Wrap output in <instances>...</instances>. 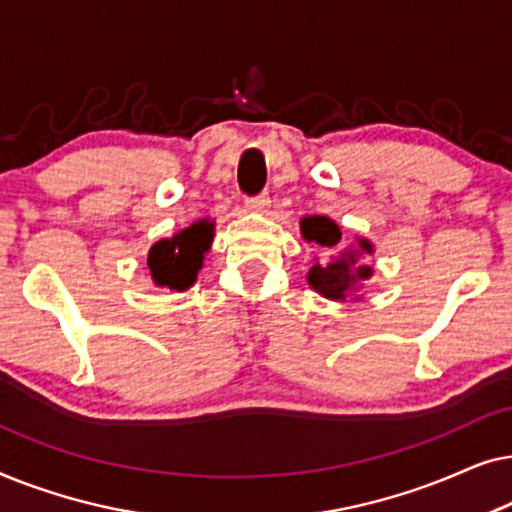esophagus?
Listing matches in <instances>:
<instances>
[{
	"label": "esophagus",
	"mask_w": 512,
	"mask_h": 512,
	"mask_svg": "<svg viewBox=\"0 0 512 512\" xmlns=\"http://www.w3.org/2000/svg\"><path fill=\"white\" fill-rule=\"evenodd\" d=\"M244 205H247L249 212H265V209L270 207V198H268V193H261V195H256V198H247Z\"/></svg>",
	"instance_id": "obj_1"
}]
</instances>
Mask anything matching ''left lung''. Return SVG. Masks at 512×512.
I'll return each mask as SVG.
<instances>
[{
	"mask_svg": "<svg viewBox=\"0 0 512 512\" xmlns=\"http://www.w3.org/2000/svg\"><path fill=\"white\" fill-rule=\"evenodd\" d=\"M300 233L307 242H317L324 249L340 247V226L328 216H305ZM373 254V244L366 237H356V247L342 249L326 263H314L307 272V284L328 300H347L366 279L373 277V268L363 258Z\"/></svg>",
	"mask_w": 512,
	"mask_h": 512,
	"instance_id": "1",
	"label": "left lung"
}]
</instances>
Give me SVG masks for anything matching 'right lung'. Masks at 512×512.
<instances>
[{
  "mask_svg": "<svg viewBox=\"0 0 512 512\" xmlns=\"http://www.w3.org/2000/svg\"><path fill=\"white\" fill-rule=\"evenodd\" d=\"M214 240V221L200 219L179 230L170 240H160L151 247L146 265L158 286L172 291L191 289Z\"/></svg>",
  "mask_w": 512,
  "mask_h": 512,
  "instance_id": "add662e5",
  "label": "right lung"
}]
</instances>
